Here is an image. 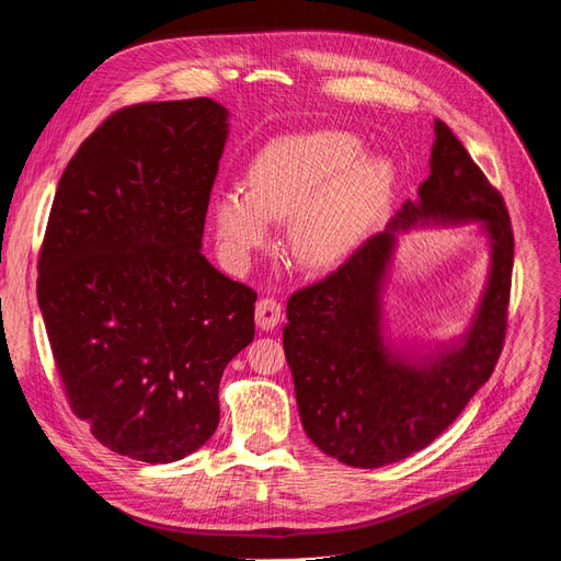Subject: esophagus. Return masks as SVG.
Returning <instances> with one entry per match:
<instances>
[{"label": "esophagus", "mask_w": 561, "mask_h": 561, "mask_svg": "<svg viewBox=\"0 0 561 561\" xmlns=\"http://www.w3.org/2000/svg\"><path fill=\"white\" fill-rule=\"evenodd\" d=\"M284 308L277 298H261L255 304V324L263 329V332H270V329H275L282 320Z\"/></svg>", "instance_id": "esophagus-1"}]
</instances>
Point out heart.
Wrapping results in <instances>:
<instances>
[{
  "label": "heart",
  "instance_id": "obj_1",
  "mask_svg": "<svg viewBox=\"0 0 561 561\" xmlns=\"http://www.w3.org/2000/svg\"><path fill=\"white\" fill-rule=\"evenodd\" d=\"M393 168L363 158V144L343 133H310L270 144L255 158L247 186L215 196L222 249L243 261L270 241V222H286V249L310 270L334 267L357 249L391 190Z\"/></svg>",
  "mask_w": 561,
  "mask_h": 561
}]
</instances>
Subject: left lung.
<instances>
[{
	"label": "left lung",
	"instance_id": "left-lung-1",
	"mask_svg": "<svg viewBox=\"0 0 561 561\" xmlns=\"http://www.w3.org/2000/svg\"><path fill=\"white\" fill-rule=\"evenodd\" d=\"M431 175L386 232L369 237L332 275L291 294L284 353L306 434L339 462L377 469L420 453L493 375L505 346L514 234L505 198L436 121ZM481 219L492 234V277L466 343L410 366L382 343L378 291L392 229L414 221Z\"/></svg>",
	"mask_w": 561,
	"mask_h": 561
}]
</instances>
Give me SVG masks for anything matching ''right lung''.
<instances>
[{
    "label": "right lung",
    "mask_w": 561,
    "mask_h": 561,
    "mask_svg": "<svg viewBox=\"0 0 561 561\" xmlns=\"http://www.w3.org/2000/svg\"><path fill=\"white\" fill-rule=\"evenodd\" d=\"M227 139L206 96L125 106L56 186L37 300L76 417L108 450L149 465L218 428V386L253 341L257 294L201 253Z\"/></svg>",
    "instance_id": "1"
}]
</instances>
